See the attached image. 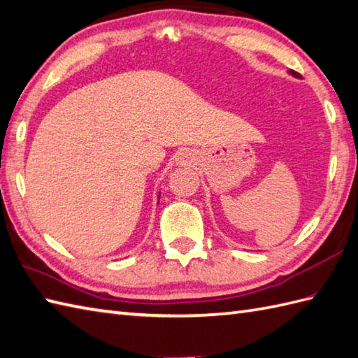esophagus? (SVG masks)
I'll list each match as a JSON object with an SVG mask.
<instances>
[{
    "mask_svg": "<svg viewBox=\"0 0 358 358\" xmlns=\"http://www.w3.org/2000/svg\"><path fill=\"white\" fill-rule=\"evenodd\" d=\"M184 159H185V156H182V159H180V161H184Z\"/></svg>",
    "mask_w": 358,
    "mask_h": 358,
    "instance_id": "obj_1",
    "label": "esophagus"
}]
</instances>
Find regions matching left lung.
<instances>
[{
    "label": "left lung",
    "mask_w": 358,
    "mask_h": 358,
    "mask_svg": "<svg viewBox=\"0 0 358 358\" xmlns=\"http://www.w3.org/2000/svg\"><path fill=\"white\" fill-rule=\"evenodd\" d=\"M289 74H292V76H293V77H296V78H298V77L301 78V74H298L296 71H289Z\"/></svg>",
    "instance_id": "obj_1"
}]
</instances>
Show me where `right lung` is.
<instances>
[{
	"instance_id": "obj_1",
	"label": "right lung",
	"mask_w": 358,
	"mask_h": 358,
	"mask_svg": "<svg viewBox=\"0 0 358 358\" xmlns=\"http://www.w3.org/2000/svg\"><path fill=\"white\" fill-rule=\"evenodd\" d=\"M159 199H161V191L158 193V203H159Z\"/></svg>"
}]
</instances>
